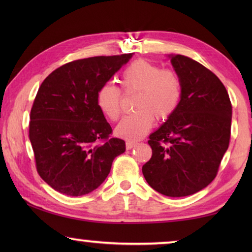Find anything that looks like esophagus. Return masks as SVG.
<instances>
[{"instance_id":"34e87169","label":"esophagus","mask_w":252,"mask_h":252,"mask_svg":"<svg viewBox=\"0 0 252 252\" xmlns=\"http://www.w3.org/2000/svg\"><path fill=\"white\" fill-rule=\"evenodd\" d=\"M135 142H133V141H127L126 143V148L127 149V150H130V149H132L133 148L134 146H135Z\"/></svg>"}]
</instances>
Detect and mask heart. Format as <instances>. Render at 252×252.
<instances>
[{
    "label": "heart",
    "instance_id": "1",
    "mask_svg": "<svg viewBox=\"0 0 252 252\" xmlns=\"http://www.w3.org/2000/svg\"><path fill=\"white\" fill-rule=\"evenodd\" d=\"M125 91H138L134 113L127 114L116 127V134L126 140H139L151 129L156 118L165 120L178 109L182 95V83L172 70H162L146 60H138L122 72ZM95 102L99 110L111 121L121 114V91L112 83L97 90Z\"/></svg>",
    "mask_w": 252,
    "mask_h": 252
}]
</instances>
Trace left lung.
Returning a JSON list of instances; mask_svg holds the SVG:
<instances>
[{
  "mask_svg": "<svg viewBox=\"0 0 252 252\" xmlns=\"http://www.w3.org/2000/svg\"><path fill=\"white\" fill-rule=\"evenodd\" d=\"M182 83L178 109L148 143L152 157L142 167L149 186L168 197L193 194L211 183L227 151L232 106L218 76L194 60L169 55Z\"/></svg>",
  "mask_w": 252,
  "mask_h": 252,
  "instance_id": "left-lung-1",
  "label": "left lung"
}]
</instances>
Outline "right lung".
Returning <instances> with one entry per match:
<instances>
[{
  "label": "right lung",
  "mask_w": 252,
  "mask_h": 252,
  "mask_svg": "<svg viewBox=\"0 0 252 252\" xmlns=\"http://www.w3.org/2000/svg\"><path fill=\"white\" fill-rule=\"evenodd\" d=\"M132 54L76 60L42 82L30 114L29 136L40 177L58 192H92L110 173L126 142L112 129L95 96Z\"/></svg>",
  "instance_id": "1"
}]
</instances>
